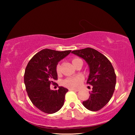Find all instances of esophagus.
Instances as JSON below:
<instances>
[{
  "mask_svg": "<svg viewBox=\"0 0 135 135\" xmlns=\"http://www.w3.org/2000/svg\"><path fill=\"white\" fill-rule=\"evenodd\" d=\"M70 90H73V91H76V92H78L80 90L77 89H74V88H69Z\"/></svg>",
  "mask_w": 135,
  "mask_h": 135,
  "instance_id": "obj_1",
  "label": "esophagus"
}]
</instances>
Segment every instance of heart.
Segmentation results:
<instances>
[{
	"label": "heart",
	"instance_id": "b5f03b06",
	"mask_svg": "<svg viewBox=\"0 0 135 135\" xmlns=\"http://www.w3.org/2000/svg\"><path fill=\"white\" fill-rule=\"evenodd\" d=\"M79 59H74L72 60L73 64H74L76 61L79 60ZM59 65H58L56 67V71H59ZM83 78L80 76H74V77H68L64 80L63 81V85L67 87V88H78V87L80 85L81 83L83 81Z\"/></svg>",
	"mask_w": 135,
	"mask_h": 135
}]
</instances>
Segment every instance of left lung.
<instances>
[{
  "label": "left lung",
  "instance_id": "obj_1",
  "mask_svg": "<svg viewBox=\"0 0 135 135\" xmlns=\"http://www.w3.org/2000/svg\"><path fill=\"white\" fill-rule=\"evenodd\" d=\"M71 53L83 58L89 68L87 83L93 88L89 98L83 101V105L90 111L99 110L109 101L115 89L116 75L113 65L105 56L90 47Z\"/></svg>",
  "mask_w": 135,
  "mask_h": 135
}]
</instances>
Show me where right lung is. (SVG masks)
Segmentation results:
<instances>
[{
    "instance_id": "1",
    "label": "right lung",
    "mask_w": 135,
    "mask_h": 135,
    "mask_svg": "<svg viewBox=\"0 0 135 135\" xmlns=\"http://www.w3.org/2000/svg\"><path fill=\"white\" fill-rule=\"evenodd\" d=\"M71 52L43 49L34 55L27 65L24 80L27 94L34 105L45 113H56L64 103L67 89L59 86L58 90H54L50 85L58 79V62Z\"/></svg>"
}]
</instances>
